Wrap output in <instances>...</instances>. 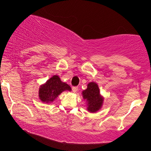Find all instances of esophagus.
I'll return each mask as SVG.
<instances>
[{
	"label": "esophagus",
	"instance_id": "34e87169",
	"mask_svg": "<svg viewBox=\"0 0 151 151\" xmlns=\"http://www.w3.org/2000/svg\"><path fill=\"white\" fill-rule=\"evenodd\" d=\"M72 89V91H73L74 93H76L77 91V90H78V87H77V86H73Z\"/></svg>",
	"mask_w": 151,
	"mask_h": 151
}]
</instances>
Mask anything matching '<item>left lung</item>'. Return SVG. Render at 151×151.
<instances>
[{
	"label": "left lung",
	"instance_id": "obj_1",
	"mask_svg": "<svg viewBox=\"0 0 151 151\" xmlns=\"http://www.w3.org/2000/svg\"><path fill=\"white\" fill-rule=\"evenodd\" d=\"M83 98L88 101V111L96 112L100 109L103 103V98L100 96L99 89L96 83L90 82L87 89L82 91Z\"/></svg>",
	"mask_w": 151,
	"mask_h": 151
}]
</instances>
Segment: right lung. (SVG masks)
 <instances>
[{"mask_svg":"<svg viewBox=\"0 0 151 151\" xmlns=\"http://www.w3.org/2000/svg\"><path fill=\"white\" fill-rule=\"evenodd\" d=\"M71 91V87L67 84L62 82L60 77L54 75L40 86L39 89V97L43 102L53 101L62 91Z\"/></svg>","mask_w":151,"mask_h":151,"instance_id":"right-lung-1","label":"right lung"}]
</instances>
